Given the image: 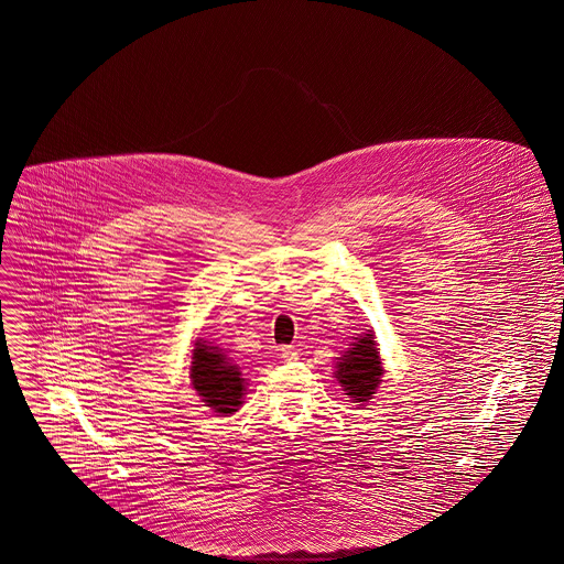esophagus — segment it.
I'll return each instance as SVG.
<instances>
[{
	"label": "esophagus",
	"instance_id": "obj_1",
	"mask_svg": "<svg viewBox=\"0 0 564 564\" xmlns=\"http://www.w3.org/2000/svg\"><path fill=\"white\" fill-rule=\"evenodd\" d=\"M281 357L285 361H295L297 359V350L294 347H281Z\"/></svg>",
	"mask_w": 564,
	"mask_h": 564
}]
</instances>
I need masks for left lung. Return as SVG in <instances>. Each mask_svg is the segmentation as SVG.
I'll list each match as a JSON object with an SVG mask.
<instances>
[{
    "instance_id": "1",
    "label": "left lung",
    "mask_w": 564,
    "mask_h": 564,
    "mask_svg": "<svg viewBox=\"0 0 564 564\" xmlns=\"http://www.w3.org/2000/svg\"><path fill=\"white\" fill-rule=\"evenodd\" d=\"M334 368H336L334 376L340 382L345 395H349L350 402L359 405L370 402L384 375L375 329L357 334L349 349L345 350L340 357H336Z\"/></svg>"
}]
</instances>
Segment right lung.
<instances>
[{
  "label": "right lung",
  "mask_w": 564,
  "mask_h": 564,
  "mask_svg": "<svg viewBox=\"0 0 564 564\" xmlns=\"http://www.w3.org/2000/svg\"><path fill=\"white\" fill-rule=\"evenodd\" d=\"M188 370L192 389L217 416H230L241 408L247 384L241 368L232 364L226 350L196 338L189 350Z\"/></svg>",
  "instance_id": "add662e5"
}]
</instances>
